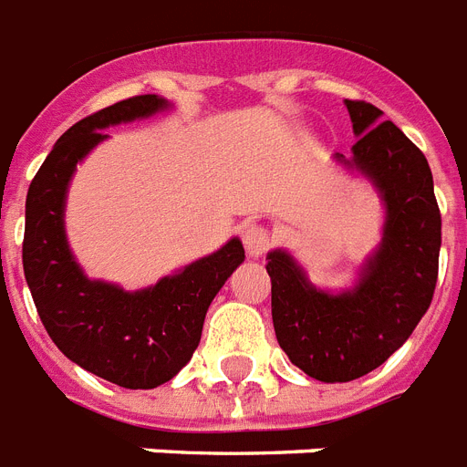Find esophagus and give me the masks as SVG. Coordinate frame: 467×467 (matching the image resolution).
Here are the masks:
<instances>
[{
  "label": "esophagus",
  "mask_w": 467,
  "mask_h": 467,
  "mask_svg": "<svg viewBox=\"0 0 467 467\" xmlns=\"http://www.w3.org/2000/svg\"><path fill=\"white\" fill-rule=\"evenodd\" d=\"M242 242H244L246 254H249L252 259H259L261 254L271 246V234H268L266 227L259 225V223H249V225H244V230H242Z\"/></svg>",
  "instance_id": "1"
}]
</instances>
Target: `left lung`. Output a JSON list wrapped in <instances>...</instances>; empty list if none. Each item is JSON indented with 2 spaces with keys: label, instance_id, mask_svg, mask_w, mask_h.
<instances>
[{
  "label": "left lung",
  "instance_id": "obj_1",
  "mask_svg": "<svg viewBox=\"0 0 467 467\" xmlns=\"http://www.w3.org/2000/svg\"><path fill=\"white\" fill-rule=\"evenodd\" d=\"M358 143L333 161L374 184L384 203L381 242L343 290H324L285 249L266 256L273 328L306 377L343 384L384 365L430 309L439 273L441 215L427 158L384 112L345 100Z\"/></svg>",
  "mask_w": 467,
  "mask_h": 467
}]
</instances>
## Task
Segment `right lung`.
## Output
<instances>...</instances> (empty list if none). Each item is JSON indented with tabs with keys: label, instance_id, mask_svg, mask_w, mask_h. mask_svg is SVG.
<instances>
[{
	"label": "right lung",
	"instance_id": "right-lung-1",
	"mask_svg": "<svg viewBox=\"0 0 467 467\" xmlns=\"http://www.w3.org/2000/svg\"><path fill=\"white\" fill-rule=\"evenodd\" d=\"M170 108L161 96H136L76 122L57 139L26 196L24 273L40 321L71 362L122 389H155L187 365L208 306L244 261V246L233 237L155 285L129 293L88 278L71 252L64 211L76 165L108 139L105 129Z\"/></svg>",
	"mask_w": 467,
	"mask_h": 467
}]
</instances>
